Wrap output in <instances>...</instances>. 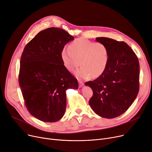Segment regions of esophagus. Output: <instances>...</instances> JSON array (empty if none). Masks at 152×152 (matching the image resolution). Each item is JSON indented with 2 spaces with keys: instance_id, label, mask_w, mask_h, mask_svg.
Segmentation results:
<instances>
[{
  "instance_id": "obj_1",
  "label": "esophagus",
  "mask_w": 152,
  "mask_h": 152,
  "mask_svg": "<svg viewBox=\"0 0 152 152\" xmlns=\"http://www.w3.org/2000/svg\"><path fill=\"white\" fill-rule=\"evenodd\" d=\"M78 83H79V86H80V87H82V86H83L84 85L83 82L80 80H78Z\"/></svg>"
}]
</instances>
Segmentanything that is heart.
I'll use <instances>...</instances> for the list:
<instances>
[{"label":"heart","mask_w":152,"mask_h":152,"mask_svg":"<svg viewBox=\"0 0 152 152\" xmlns=\"http://www.w3.org/2000/svg\"><path fill=\"white\" fill-rule=\"evenodd\" d=\"M61 59L69 72H73L80 65L75 75L78 78L88 79L97 78L105 71L109 62V50L102 42H95L83 38L74 41L68 46V49L61 52Z\"/></svg>","instance_id":"heart-1"}]
</instances>
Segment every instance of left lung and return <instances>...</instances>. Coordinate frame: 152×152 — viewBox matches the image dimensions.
Here are the masks:
<instances>
[{"instance_id": "left-lung-1", "label": "left lung", "mask_w": 152, "mask_h": 152, "mask_svg": "<svg viewBox=\"0 0 152 152\" xmlns=\"http://www.w3.org/2000/svg\"><path fill=\"white\" fill-rule=\"evenodd\" d=\"M96 41L108 48L109 62L102 75L85 85L93 92L89 101L93 111L102 118L112 119L125 113L138 95L139 62L125 42L104 37Z\"/></svg>"}]
</instances>
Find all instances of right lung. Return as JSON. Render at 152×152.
<instances>
[{
  "label": "right lung",
  "mask_w": 152,
  "mask_h": 152,
  "mask_svg": "<svg viewBox=\"0 0 152 152\" xmlns=\"http://www.w3.org/2000/svg\"><path fill=\"white\" fill-rule=\"evenodd\" d=\"M73 39L61 28H49L36 35L21 55L18 82L25 104L41 121L60 120L66 108V90L78 88L61 56L64 46Z\"/></svg>",
  "instance_id": "1"
}]
</instances>
